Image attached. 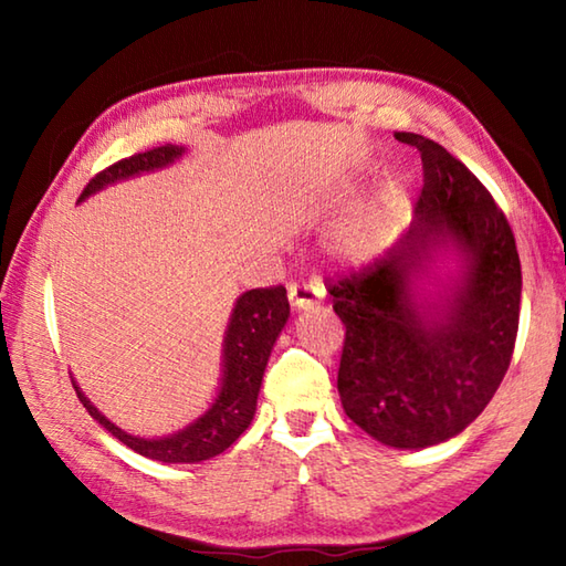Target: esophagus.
Returning a JSON list of instances; mask_svg holds the SVG:
<instances>
[{
  "instance_id": "34e87169",
  "label": "esophagus",
  "mask_w": 566,
  "mask_h": 566,
  "mask_svg": "<svg viewBox=\"0 0 566 566\" xmlns=\"http://www.w3.org/2000/svg\"><path fill=\"white\" fill-rule=\"evenodd\" d=\"M322 294L324 290L319 284H312V282L290 284V302L294 310H312V306H317L322 302Z\"/></svg>"
}]
</instances>
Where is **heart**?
I'll return each instance as SVG.
<instances>
[{"mask_svg":"<svg viewBox=\"0 0 566 566\" xmlns=\"http://www.w3.org/2000/svg\"><path fill=\"white\" fill-rule=\"evenodd\" d=\"M349 252L357 254V256H369L371 254V239L367 232H361V229H357L349 237Z\"/></svg>","mask_w":566,"mask_h":566,"instance_id":"heart-1","label":"heart"}]
</instances>
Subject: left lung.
<instances>
[{"label":"left lung","instance_id":"8db88e82","mask_svg":"<svg viewBox=\"0 0 566 566\" xmlns=\"http://www.w3.org/2000/svg\"><path fill=\"white\" fill-rule=\"evenodd\" d=\"M395 137L421 155L415 222L385 256L329 284L347 334L337 389L354 424L395 449L457 437L490 405L520 329L522 266L512 227L486 187L437 142ZM439 248L465 272L446 296L417 303L413 284Z\"/></svg>","mask_w":566,"mask_h":566}]
</instances>
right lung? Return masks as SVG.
<instances>
[{
	"instance_id": "right-lung-1",
	"label": "right lung",
	"mask_w": 566,
	"mask_h": 566,
	"mask_svg": "<svg viewBox=\"0 0 566 566\" xmlns=\"http://www.w3.org/2000/svg\"><path fill=\"white\" fill-rule=\"evenodd\" d=\"M185 155V149L177 145L155 147L142 155H132L127 159L114 161L112 167L102 169L97 177L90 179L84 187L82 199H87L94 191L114 185V181L137 177L142 171H155L171 165V161ZM286 319H290V302H286V290L280 286H266V290H249L239 296L232 317L227 324L224 337V357H222V387L217 391V399L212 401L202 417L191 421L189 427L179 429L175 434L159 437V439H142L127 434L124 429L102 415V411L84 397V391L74 385L76 397L90 415L107 429V432L127 444L134 452L157 462L167 464H195L205 462L222 454L224 449L232 447L239 434L252 424L256 411V397H260L262 377L270 361V354L276 337L284 329Z\"/></svg>"
}]
</instances>
